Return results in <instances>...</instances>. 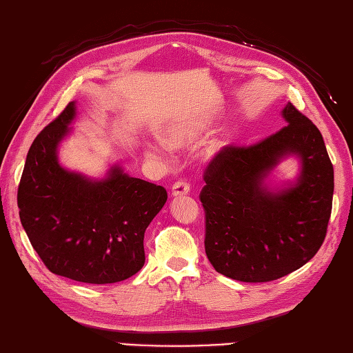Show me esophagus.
<instances>
[{
	"instance_id": "1",
	"label": "esophagus",
	"mask_w": 353,
	"mask_h": 353,
	"mask_svg": "<svg viewBox=\"0 0 353 353\" xmlns=\"http://www.w3.org/2000/svg\"><path fill=\"white\" fill-rule=\"evenodd\" d=\"M190 192V185L187 181H176L174 185H172V194L174 196H184V194H189Z\"/></svg>"
}]
</instances>
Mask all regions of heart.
<instances>
[{"label": "heart", "instance_id": "obj_1", "mask_svg": "<svg viewBox=\"0 0 353 353\" xmlns=\"http://www.w3.org/2000/svg\"><path fill=\"white\" fill-rule=\"evenodd\" d=\"M207 125L205 122L201 121H193V119H184L175 122L174 125L164 131V142L169 146L174 148H181L192 143L193 140H196L203 131H205ZM214 148L211 146L207 150V154H213ZM145 155L150 157V159L161 160L164 157V145L163 143H151L145 146Z\"/></svg>", "mask_w": 353, "mask_h": 353}]
</instances>
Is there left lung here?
<instances>
[{"mask_svg": "<svg viewBox=\"0 0 353 353\" xmlns=\"http://www.w3.org/2000/svg\"><path fill=\"white\" fill-rule=\"evenodd\" d=\"M288 125L252 146H225L205 169V254L216 272L269 283L307 264L322 246L332 210L334 168L323 137L288 103ZM287 156L300 175L283 190L265 184Z\"/></svg>", "mask_w": 353, "mask_h": 353, "instance_id": "8db88e82", "label": "left lung"}]
</instances>
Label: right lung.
I'll list each match as a JSON object with an SVG mask.
<instances>
[{
    "instance_id": "right-lung-1",
    "label": "right lung",
    "mask_w": 353,
    "mask_h": 353,
    "mask_svg": "<svg viewBox=\"0 0 353 353\" xmlns=\"http://www.w3.org/2000/svg\"><path fill=\"white\" fill-rule=\"evenodd\" d=\"M75 116L72 101L30 146L18 189L21 223L52 273L78 283H119L143 268L145 231L168 193L119 164L101 179L61 166L59 146Z\"/></svg>"
}]
</instances>
